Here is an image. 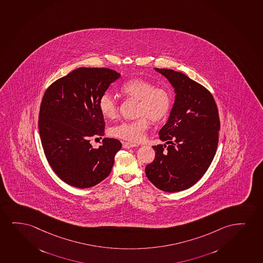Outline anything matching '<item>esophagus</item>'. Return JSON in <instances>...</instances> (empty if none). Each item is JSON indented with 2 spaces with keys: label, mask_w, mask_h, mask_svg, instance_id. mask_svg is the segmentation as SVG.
<instances>
[{
  "label": "esophagus",
  "mask_w": 263,
  "mask_h": 263,
  "mask_svg": "<svg viewBox=\"0 0 263 263\" xmlns=\"http://www.w3.org/2000/svg\"><path fill=\"white\" fill-rule=\"evenodd\" d=\"M136 146H137V144L136 143H126V142L123 143V148H126V149H130V148Z\"/></svg>",
  "instance_id": "esophagus-1"
}]
</instances>
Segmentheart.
<instances>
[{
  "label": "heart",
  "instance_id": "heart-1",
  "mask_svg": "<svg viewBox=\"0 0 263 263\" xmlns=\"http://www.w3.org/2000/svg\"><path fill=\"white\" fill-rule=\"evenodd\" d=\"M120 91L124 96L138 101L137 116L132 121H123L113 126L110 133L113 137L129 142H140L149 127V120L153 122L163 120L170 112L172 99L166 89L156 87L154 84L142 79H131L123 84ZM99 108L103 116L114 119L118 114L116 100L109 92L100 97Z\"/></svg>",
  "mask_w": 263,
  "mask_h": 263
}]
</instances>
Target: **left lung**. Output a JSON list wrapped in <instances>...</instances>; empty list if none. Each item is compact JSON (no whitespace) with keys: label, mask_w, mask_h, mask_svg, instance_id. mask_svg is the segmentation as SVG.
Segmentation results:
<instances>
[{"label":"left lung","mask_w":263,"mask_h":263,"mask_svg":"<svg viewBox=\"0 0 263 263\" xmlns=\"http://www.w3.org/2000/svg\"><path fill=\"white\" fill-rule=\"evenodd\" d=\"M154 69L173 86L175 101L159 132L166 143L153 146L155 158L145 167V174L160 190L183 191L200 180L215 156L220 128L218 108L212 93L187 76Z\"/></svg>","instance_id":"obj_1"}]
</instances>
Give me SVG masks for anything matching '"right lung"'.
Returning a JSON list of instances; mask_svg holds the SVG:
<instances>
[{"label": "right lung", "mask_w": 263, "mask_h": 263, "mask_svg": "<svg viewBox=\"0 0 263 263\" xmlns=\"http://www.w3.org/2000/svg\"><path fill=\"white\" fill-rule=\"evenodd\" d=\"M120 73L105 68H79L48 87L39 112L45 157L59 178L78 188L92 187L109 176L121 143L104 138L92 148L91 137L104 135L100 97Z\"/></svg>", "instance_id": "obj_1"}]
</instances>
